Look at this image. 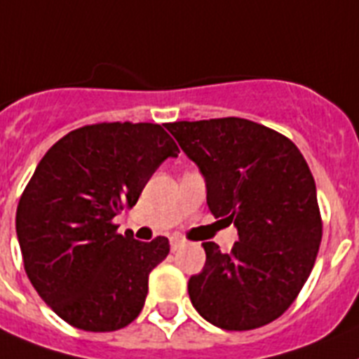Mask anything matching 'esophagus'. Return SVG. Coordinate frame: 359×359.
<instances>
[{
	"label": "esophagus",
	"instance_id": "1",
	"mask_svg": "<svg viewBox=\"0 0 359 359\" xmlns=\"http://www.w3.org/2000/svg\"><path fill=\"white\" fill-rule=\"evenodd\" d=\"M170 243H171V252H175V250H179L180 246L184 245V239H180V237H171L170 239Z\"/></svg>",
	"mask_w": 359,
	"mask_h": 359
}]
</instances>
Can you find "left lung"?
<instances>
[{
  "label": "left lung",
  "mask_w": 359,
  "mask_h": 359,
  "mask_svg": "<svg viewBox=\"0 0 359 359\" xmlns=\"http://www.w3.org/2000/svg\"><path fill=\"white\" fill-rule=\"evenodd\" d=\"M165 128L203 173L210 212L239 236L230 254L203 243L206 264L188 283L191 305L224 330L272 323L309 279L323 233L309 164L290 138L252 120Z\"/></svg>",
  "instance_id": "obj_1"
}]
</instances>
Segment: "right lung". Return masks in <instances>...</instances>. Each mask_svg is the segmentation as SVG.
I'll list each match as a JSON object with an SVG mask.
<instances>
[{"label": "right lung", "instance_id": "add662e5", "mask_svg": "<svg viewBox=\"0 0 359 359\" xmlns=\"http://www.w3.org/2000/svg\"><path fill=\"white\" fill-rule=\"evenodd\" d=\"M177 155L162 126L147 122L83 126L45 153L21 194L16 233L27 277L63 321L111 332L140 314L170 241L120 236L113 219Z\"/></svg>", "mask_w": 359, "mask_h": 359}]
</instances>
